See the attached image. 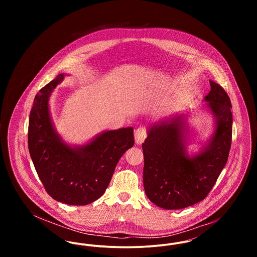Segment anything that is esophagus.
I'll return each instance as SVG.
<instances>
[{"mask_svg": "<svg viewBox=\"0 0 257 257\" xmlns=\"http://www.w3.org/2000/svg\"><path fill=\"white\" fill-rule=\"evenodd\" d=\"M147 136V129L145 127H140L135 132V142L138 145H142Z\"/></svg>", "mask_w": 257, "mask_h": 257, "instance_id": "esophagus-1", "label": "esophagus"}]
</instances>
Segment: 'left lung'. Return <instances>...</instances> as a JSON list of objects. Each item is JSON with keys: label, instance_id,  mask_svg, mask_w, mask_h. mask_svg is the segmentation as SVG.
Here are the masks:
<instances>
[{"label": "left lung", "instance_id": "left-lung-1", "mask_svg": "<svg viewBox=\"0 0 257 257\" xmlns=\"http://www.w3.org/2000/svg\"><path fill=\"white\" fill-rule=\"evenodd\" d=\"M204 97L216 119V131L199 154L186 153L184 118L154 124L143 144L144 187L151 202L167 210L189 207L203 200L216 183L229 154L232 138L231 102L213 81Z\"/></svg>", "mask_w": 257, "mask_h": 257}]
</instances>
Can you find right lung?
Masks as SVG:
<instances>
[{
    "instance_id": "add662e5",
    "label": "right lung",
    "mask_w": 257,
    "mask_h": 257,
    "mask_svg": "<svg viewBox=\"0 0 257 257\" xmlns=\"http://www.w3.org/2000/svg\"><path fill=\"white\" fill-rule=\"evenodd\" d=\"M63 76L59 74L36 95L29 118L28 146L48 195L65 204L86 205L105 193L117 162L134 146V130L106 131L84 147L64 144L52 124L48 104L52 90Z\"/></svg>"
}]
</instances>
